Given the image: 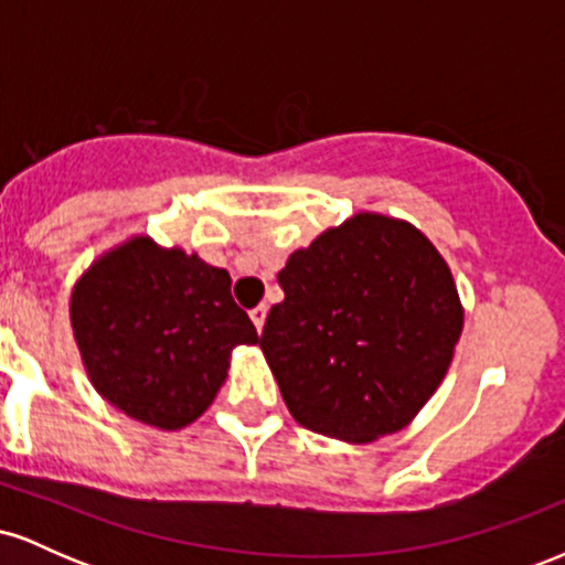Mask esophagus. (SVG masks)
<instances>
[{
	"label": "esophagus",
	"mask_w": 565,
	"mask_h": 565,
	"mask_svg": "<svg viewBox=\"0 0 565 565\" xmlns=\"http://www.w3.org/2000/svg\"><path fill=\"white\" fill-rule=\"evenodd\" d=\"M265 316H268V308H265V305H257L255 310H249V319H252V323H255V327H257V332H263Z\"/></svg>",
	"instance_id": "1"
}]
</instances>
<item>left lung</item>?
I'll return each mask as SVG.
<instances>
[{
    "label": "left lung",
    "mask_w": 565,
    "mask_h": 565,
    "mask_svg": "<svg viewBox=\"0 0 565 565\" xmlns=\"http://www.w3.org/2000/svg\"><path fill=\"white\" fill-rule=\"evenodd\" d=\"M260 348L308 430L369 444L444 382L465 310L449 265L406 220L359 212L291 252Z\"/></svg>",
    "instance_id": "left-lung-1"
}]
</instances>
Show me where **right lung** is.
Masks as SVG:
<instances>
[{"label":"right lung","instance_id":"obj_1","mask_svg":"<svg viewBox=\"0 0 565 565\" xmlns=\"http://www.w3.org/2000/svg\"><path fill=\"white\" fill-rule=\"evenodd\" d=\"M71 327L95 391L159 430L199 419L228 377L231 350L257 345L228 270L148 236L84 270L71 291Z\"/></svg>","mask_w":565,"mask_h":565}]
</instances>
